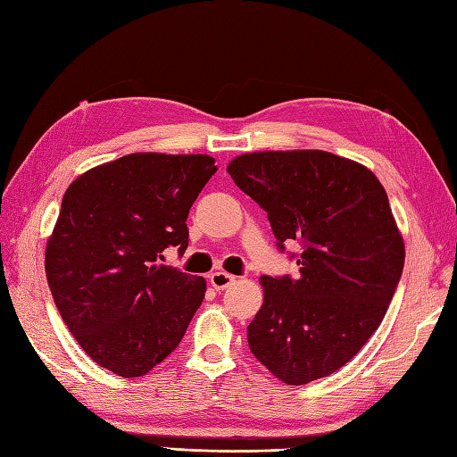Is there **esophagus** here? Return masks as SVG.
I'll return each instance as SVG.
<instances>
[{"mask_svg":"<svg viewBox=\"0 0 457 457\" xmlns=\"http://www.w3.org/2000/svg\"><path fill=\"white\" fill-rule=\"evenodd\" d=\"M234 280H236V277L223 273V270H218V273H212L210 275V285L216 288V290L228 288L231 283H234Z\"/></svg>","mask_w":457,"mask_h":457,"instance_id":"obj_1","label":"esophagus"}]
</instances>
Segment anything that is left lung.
Segmentation results:
<instances>
[{
    "instance_id": "1",
    "label": "left lung",
    "mask_w": 457,
    "mask_h": 457,
    "mask_svg": "<svg viewBox=\"0 0 457 457\" xmlns=\"http://www.w3.org/2000/svg\"><path fill=\"white\" fill-rule=\"evenodd\" d=\"M267 212L278 251L298 241V278L261 277L265 303L249 349L288 385L337 371L383 322L403 275L404 244L383 184L326 151H263L228 164Z\"/></svg>"
}]
</instances>
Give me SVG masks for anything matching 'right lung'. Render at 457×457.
<instances>
[{
    "instance_id": "right-lung-1",
    "label": "right lung",
    "mask_w": 457,
    "mask_h": 457,
    "mask_svg": "<svg viewBox=\"0 0 457 457\" xmlns=\"http://www.w3.org/2000/svg\"><path fill=\"white\" fill-rule=\"evenodd\" d=\"M216 170L208 154L133 153L64 192L46 280L66 328L100 367L141 377L187 334L206 280L162 261L172 247L187 251L188 212Z\"/></svg>"
}]
</instances>
